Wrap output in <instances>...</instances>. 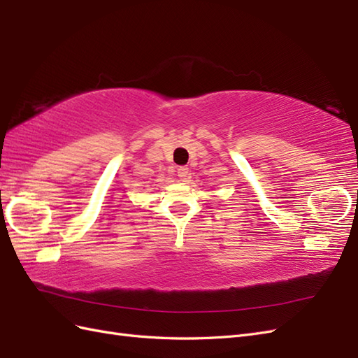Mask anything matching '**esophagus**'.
<instances>
[{
  "instance_id": "obj_1",
  "label": "esophagus",
  "mask_w": 358,
  "mask_h": 358,
  "mask_svg": "<svg viewBox=\"0 0 358 358\" xmlns=\"http://www.w3.org/2000/svg\"><path fill=\"white\" fill-rule=\"evenodd\" d=\"M188 175H189V169H188V167L182 166V167L178 169V176H179L180 179H187Z\"/></svg>"
}]
</instances>
